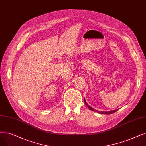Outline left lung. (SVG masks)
I'll return each instance as SVG.
<instances>
[{
  "mask_svg": "<svg viewBox=\"0 0 146 146\" xmlns=\"http://www.w3.org/2000/svg\"><path fill=\"white\" fill-rule=\"evenodd\" d=\"M84 102H85V104L88 106V107L89 109H90L91 110H92V111H95L94 110V109L93 108H92L91 107H90V106H89L88 104H87V103L86 102V101H85V99L84 98ZM116 111H117V110H113V111H106V112H102V111H97V112H98V113H101V114H105V115H110V114H112V113H115V112H116Z\"/></svg>",
  "mask_w": 146,
  "mask_h": 146,
  "instance_id": "8db88e82",
  "label": "left lung"
}]
</instances>
